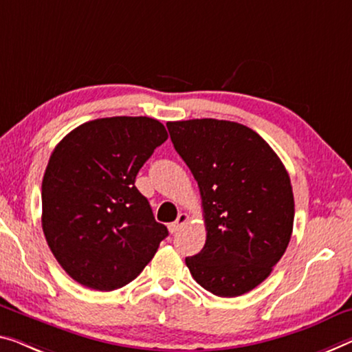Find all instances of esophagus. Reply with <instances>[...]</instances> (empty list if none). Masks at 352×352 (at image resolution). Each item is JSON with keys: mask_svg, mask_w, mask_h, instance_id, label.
<instances>
[{"mask_svg": "<svg viewBox=\"0 0 352 352\" xmlns=\"http://www.w3.org/2000/svg\"><path fill=\"white\" fill-rule=\"evenodd\" d=\"M188 221V214L186 212H181L179 215H177V219L175 221H171V223H168V230L171 234H175V232H177L181 230L182 225H186Z\"/></svg>", "mask_w": 352, "mask_h": 352, "instance_id": "1", "label": "esophagus"}]
</instances>
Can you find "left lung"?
<instances>
[{
    "label": "left lung",
    "instance_id": "left-lung-1",
    "mask_svg": "<svg viewBox=\"0 0 352 352\" xmlns=\"http://www.w3.org/2000/svg\"><path fill=\"white\" fill-rule=\"evenodd\" d=\"M173 146L201 193L206 244L186 258L192 277L220 297L266 280L289 244L293 187L282 160L256 132L220 120L168 122Z\"/></svg>",
    "mask_w": 352,
    "mask_h": 352
}]
</instances>
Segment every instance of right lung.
<instances>
[{
    "mask_svg": "<svg viewBox=\"0 0 352 352\" xmlns=\"http://www.w3.org/2000/svg\"><path fill=\"white\" fill-rule=\"evenodd\" d=\"M168 138L146 116L85 122L53 149L42 179V230L56 261L97 291L137 278L168 236L135 177Z\"/></svg>",
    "mask_w": 352,
    "mask_h": 352,
    "instance_id": "right-lung-1",
    "label": "right lung"
}]
</instances>
